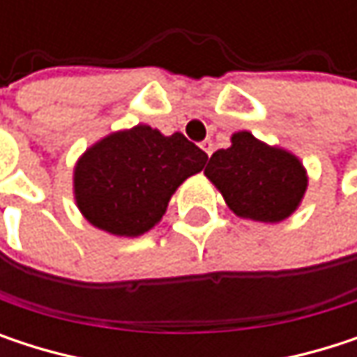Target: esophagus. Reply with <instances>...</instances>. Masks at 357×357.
Segmentation results:
<instances>
[{"mask_svg":"<svg viewBox=\"0 0 357 357\" xmlns=\"http://www.w3.org/2000/svg\"><path fill=\"white\" fill-rule=\"evenodd\" d=\"M200 149H202V151H204V153L211 157V155H213V149H215V144H213L211 140H204V142L200 144Z\"/></svg>","mask_w":357,"mask_h":357,"instance_id":"esophagus-1","label":"esophagus"}]
</instances>
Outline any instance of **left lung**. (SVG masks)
<instances>
[{
  "label": "left lung",
  "instance_id": "8db88e82",
  "mask_svg": "<svg viewBox=\"0 0 357 357\" xmlns=\"http://www.w3.org/2000/svg\"><path fill=\"white\" fill-rule=\"evenodd\" d=\"M204 176L240 219L281 223L308 190V172L294 153L271 146L246 130L231 134V146L208 159Z\"/></svg>",
  "mask_w": 357,
  "mask_h": 357
}]
</instances>
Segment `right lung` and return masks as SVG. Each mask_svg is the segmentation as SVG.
Here are the masks:
<instances>
[{
	"label": "right lung",
	"mask_w": 357,
	"mask_h": 357,
	"mask_svg": "<svg viewBox=\"0 0 357 357\" xmlns=\"http://www.w3.org/2000/svg\"><path fill=\"white\" fill-rule=\"evenodd\" d=\"M208 161L183 134L165 136L138 123L89 146L74 165V200L80 215L115 238H138L165 215L179 185Z\"/></svg>",
	"instance_id": "add662e5"
}]
</instances>
